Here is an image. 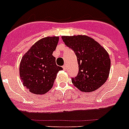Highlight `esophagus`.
Segmentation results:
<instances>
[{"mask_svg":"<svg viewBox=\"0 0 129 129\" xmlns=\"http://www.w3.org/2000/svg\"><path fill=\"white\" fill-rule=\"evenodd\" d=\"M66 68H67L66 65H64V66H63V70H66Z\"/></svg>","mask_w":129,"mask_h":129,"instance_id":"obj_1","label":"esophagus"}]
</instances>
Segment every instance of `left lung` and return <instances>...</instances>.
Here are the masks:
<instances>
[{
	"mask_svg": "<svg viewBox=\"0 0 129 129\" xmlns=\"http://www.w3.org/2000/svg\"><path fill=\"white\" fill-rule=\"evenodd\" d=\"M61 39L77 57L79 72L72 78L74 86L82 92H90L104 84L110 70V59L106 49L86 35L62 36Z\"/></svg>",
	"mask_w": 129,
	"mask_h": 129,
	"instance_id": "8db88e82",
	"label": "left lung"
}]
</instances>
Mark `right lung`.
I'll list each match as a JSON object with an SVG mask.
<instances>
[{
	"mask_svg": "<svg viewBox=\"0 0 129 129\" xmlns=\"http://www.w3.org/2000/svg\"><path fill=\"white\" fill-rule=\"evenodd\" d=\"M59 37H47L37 41L21 61L19 73L23 86L33 94H44L51 90L57 74L63 68L57 66L53 52Z\"/></svg>",
	"mask_w": 129,
	"mask_h": 129,
	"instance_id": "right-lung-1",
	"label": "right lung"
}]
</instances>
